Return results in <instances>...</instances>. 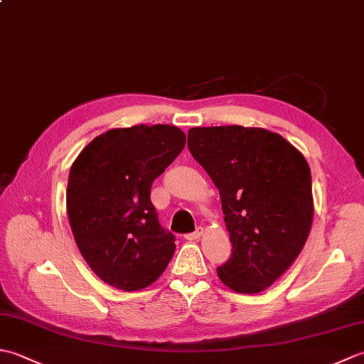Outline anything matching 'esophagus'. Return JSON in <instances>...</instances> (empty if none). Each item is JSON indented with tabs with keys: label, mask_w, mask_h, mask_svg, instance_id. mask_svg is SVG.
Returning <instances> with one entry per match:
<instances>
[{
	"label": "esophagus",
	"mask_w": 364,
	"mask_h": 364,
	"mask_svg": "<svg viewBox=\"0 0 364 364\" xmlns=\"http://www.w3.org/2000/svg\"><path fill=\"white\" fill-rule=\"evenodd\" d=\"M203 235V228L202 227H197V230L194 231V233H189V235H186L184 237L188 239V241H197V239Z\"/></svg>",
	"instance_id": "34e87169"
}]
</instances>
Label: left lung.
<instances>
[{"label": "left lung", "instance_id": "obj_1", "mask_svg": "<svg viewBox=\"0 0 364 364\" xmlns=\"http://www.w3.org/2000/svg\"><path fill=\"white\" fill-rule=\"evenodd\" d=\"M188 146L219 189L233 252L218 269L239 294H258L297 259L314 215L310 166L280 134L252 127L191 128Z\"/></svg>", "mask_w": 364, "mask_h": 364}]
</instances>
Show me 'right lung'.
<instances>
[{"mask_svg":"<svg viewBox=\"0 0 364 364\" xmlns=\"http://www.w3.org/2000/svg\"><path fill=\"white\" fill-rule=\"evenodd\" d=\"M173 125L112 128L84 146L67 184L75 242L95 275L122 291L156 282L175 253L150 202L153 181L181 153Z\"/></svg>","mask_w":364,"mask_h":364,"instance_id":"add662e5","label":"right lung"}]
</instances>
